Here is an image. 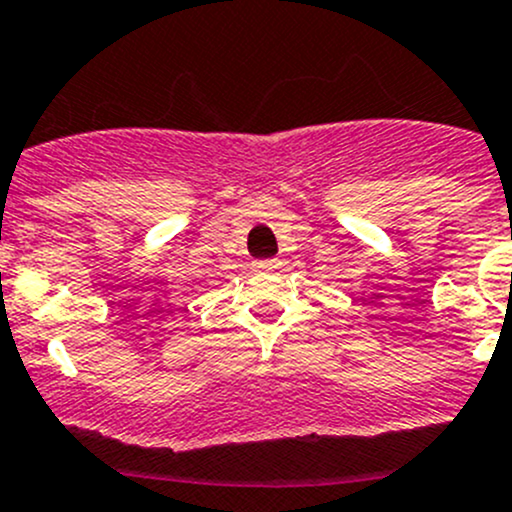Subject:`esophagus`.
Wrapping results in <instances>:
<instances>
[{
    "mask_svg": "<svg viewBox=\"0 0 512 512\" xmlns=\"http://www.w3.org/2000/svg\"><path fill=\"white\" fill-rule=\"evenodd\" d=\"M255 267H257V270L272 272V270H277V267H280V260H277V257H267V260H257Z\"/></svg>",
    "mask_w": 512,
    "mask_h": 512,
    "instance_id": "obj_1",
    "label": "esophagus"
}]
</instances>
